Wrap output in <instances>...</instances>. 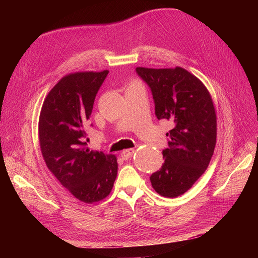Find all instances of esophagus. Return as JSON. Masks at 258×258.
<instances>
[{
    "label": "esophagus",
    "instance_id": "34e87169",
    "mask_svg": "<svg viewBox=\"0 0 258 258\" xmlns=\"http://www.w3.org/2000/svg\"><path fill=\"white\" fill-rule=\"evenodd\" d=\"M134 152H135V150H133V148H127V150H124L121 152V157H122V159L127 160L128 158H131L134 155Z\"/></svg>",
    "mask_w": 258,
    "mask_h": 258
}]
</instances>
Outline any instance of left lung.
Returning a JSON list of instances; mask_svg holds the SVG:
<instances>
[{"mask_svg":"<svg viewBox=\"0 0 258 258\" xmlns=\"http://www.w3.org/2000/svg\"><path fill=\"white\" fill-rule=\"evenodd\" d=\"M136 73L150 87L159 120H168L169 148L164 163L151 175L155 190L166 198L185 194L207 169L216 142V116L206 87L183 68L148 69Z\"/></svg>","mask_w":258,"mask_h":258,"instance_id":"1","label":"left lung"}]
</instances>
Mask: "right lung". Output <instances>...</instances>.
Masks as SVG:
<instances>
[{
  "label": "right lung",
  "instance_id": "right-lung-1",
  "mask_svg": "<svg viewBox=\"0 0 258 258\" xmlns=\"http://www.w3.org/2000/svg\"><path fill=\"white\" fill-rule=\"evenodd\" d=\"M108 71L62 77L49 92L40 111V150L50 171L76 199L92 204L110 195L117 177L114 155L86 147L85 125Z\"/></svg>",
  "mask_w": 258,
  "mask_h": 258
}]
</instances>
